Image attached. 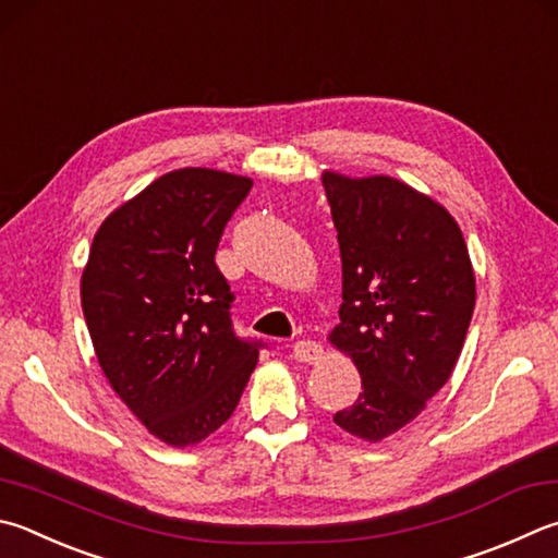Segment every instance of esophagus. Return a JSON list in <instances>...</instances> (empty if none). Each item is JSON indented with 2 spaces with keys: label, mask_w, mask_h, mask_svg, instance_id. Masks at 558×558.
Segmentation results:
<instances>
[{
  "label": "esophagus",
  "mask_w": 558,
  "mask_h": 558,
  "mask_svg": "<svg viewBox=\"0 0 558 558\" xmlns=\"http://www.w3.org/2000/svg\"><path fill=\"white\" fill-rule=\"evenodd\" d=\"M292 356H295L298 361H305V363L317 361L322 356V343L310 341V339L295 341L292 343Z\"/></svg>",
  "instance_id": "1"
}]
</instances>
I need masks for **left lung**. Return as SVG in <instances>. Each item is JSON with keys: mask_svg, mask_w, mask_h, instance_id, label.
Listing matches in <instances>:
<instances>
[{"mask_svg": "<svg viewBox=\"0 0 558 558\" xmlns=\"http://www.w3.org/2000/svg\"><path fill=\"white\" fill-rule=\"evenodd\" d=\"M343 276L331 343L361 373L343 432L380 441L449 380L475 307V278L447 209L395 178L322 175Z\"/></svg>", "mask_w": 558, "mask_h": 558, "instance_id": "obj_1", "label": "left lung"}]
</instances>
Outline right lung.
<instances>
[{"instance_id":"1","label":"right lung","mask_w":558,"mask_h":558,"mask_svg":"<svg viewBox=\"0 0 558 558\" xmlns=\"http://www.w3.org/2000/svg\"><path fill=\"white\" fill-rule=\"evenodd\" d=\"M251 185L221 170H173L111 211L89 248L83 312L99 366L170 447L231 417L266 347L234 331V292L215 263Z\"/></svg>"}]
</instances>
